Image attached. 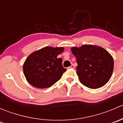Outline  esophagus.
I'll return each instance as SVG.
<instances>
[{
	"instance_id": "34e87169",
	"label": "esophagus",
	"mask_w": 123,
	"mask_h": 123,
	"mask_svg": "<svg viewBox=\"0 0 123 123\" xmlns=\"http://www.w3.org/2000/svg\"><path fill=\"white\" fill-rule=\"evenodd\" d=\"M68 68H72V69H74V65H73V64H72V65H71L70 67H69Z\"/></svg>"
}]
</instances>
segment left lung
Listing matches in <instances>:
<instances>
[{
	"label": "left lung",
	"mask_w": 123,
	"mask_h": 123,
	"mask_svg": "<svg viewBox=\"0 0 123 123\" xmlns=\"http://www.w3.org/2000/svg\"><path fill=\"white\" fill-rule=\"evenodd\" d=\"M71 50L76 58L77 74L81 84L95 89L109 81L113 72L114 60L108 52L91 44L73 47Z\"/></svg>",
	"instance_id": "obj_1"
}]
</instances>
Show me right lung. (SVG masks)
<instances>
[{
    "label": "right lung",
    "mask_w": 123,
    "mask_h": 123,
    "mask_svg": "<svg viewBox=\"0 0 123 123\" xmlns=\"http://www.w3.org/2000/svg\"><path fill=\"white\" fill-rule=\"evenodd\" d=\"M64 48L47 46L34 52L27 57L23 65V71L27 81L39 89L54 85L66 71L62 64V58H58Z\"/></svg>",
    "instance_id": "1"
}]
</instances>
